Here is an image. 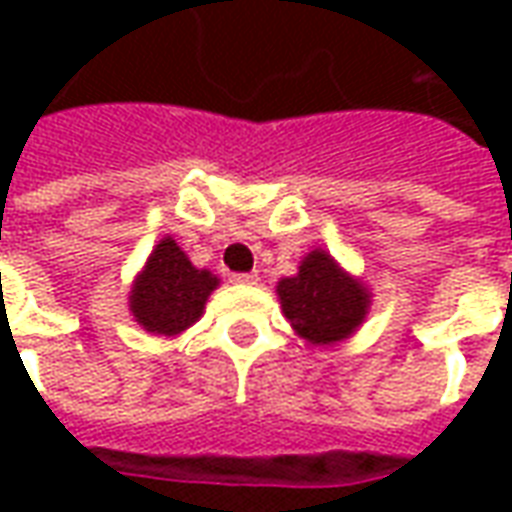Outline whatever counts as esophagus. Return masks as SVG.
<instances>
[{"instance_id":"esophagus-1","label":"esophagus","mask_w":512,"mask_h":512,"mask_svg":"<svg viewBox=\"0 0 512 512\" xmlns=\"http://www.w3.org/2000/svg\"><path fill=\"white\" fill-rule=\"evenodd\" d=\"M233 282L235 285H257L260 277H257L255 271H252V274H233Z\"/></svg>"}]
</instances>
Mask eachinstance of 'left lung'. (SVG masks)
Here are the masks:
<instances>
[{
	"label": "left lung",
	"instance_id": "left-lung-1",
	"mask_svg": "<svg viewBox=\"0 0 512 512\" xmlns=\"http://www.w3.org/2000/svg\"><path fill=\"white\" fill-rule=\"evenodd\" d=\"M277 299L293 332L315 348H326L359 332L373 304V293L362 277L345 271L318 246L301 257L293 277L279 279Z\"/></svg>",
	"mask_w": 512,
	"mask_h": 512
}]
</instances>
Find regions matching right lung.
<instances>
[{
  "instance_id": "obj_1",
  "label": "right lung",
  "mask_w": 512,
  "mask_h": 512,
  "mask_svg": "<svg viewBox=\"0 0 512 512\" xmlns=\"http://www.w3.org/2000/svg\"><path fill=\"white\" fill-rule=\"evenodd\" d=\"M219 288V277L197 268L172 235H164L134 277L128 310L145 332L178 337L202 318L205 301Z\"/></svg>"
}]
</instances>
